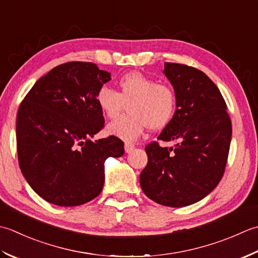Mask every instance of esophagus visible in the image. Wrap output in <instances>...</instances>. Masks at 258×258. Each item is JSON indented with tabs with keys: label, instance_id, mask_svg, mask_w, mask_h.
I'll use <instances>...</instances> for the list:
<instances>
[{
	"label": "esophagus",
	"instance_id": "esophagus-1",
	"mask_svg": "<svg viewBox=\"0 0 258 258\" xmlns=\"http://www.w3.org/2000/svg\"><path fill=\"white\" fill-rule=\"evenodd\" d=\"M135 149V145L134 144H129V143H125L124 144V151L127 152V154H129V152H131Z\"/></svg>",
	"mask_w": 258,
	"mask_h": 258
}]
</instances>
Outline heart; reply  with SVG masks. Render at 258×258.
<instances>
[{"mask_svg": "<svg viewBox=\"0 0 258 258\" xmlns=\"http://www.w3.org/2000/svg\"><path fill=\"white\" fill-rule=\"evenodd\" d=\"M118 92L108 86L98 89L96 101L106 117L113 119L127 106L128 112L107 127L109 135L134 141L147 128L159 130L171 121L177 109V97L167 83L156 82L141 72L125 73L118 80Z\"/></svg>", "mask_w": 258, "mask_h": 258, "instance_id": "b5f03b06", "label": "heart"}]
</instances>
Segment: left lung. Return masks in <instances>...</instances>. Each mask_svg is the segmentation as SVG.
I'll use <instances>...</instances> for the list:
<instances>
[{
  "label": "left lung",
  "instance_id": "8db88e82",
  "mask_svg": "<svg viewBox=\"0 0 258 258\" xmlns=\"http://www.w3.org/2000/svg\"><path fill=\"white\" fill-rule=\"evenodd\" d=\"M162 72L176 92L177 109L158 139L178 144L169 149L158 143L146 147L148 164L140 186L151 201L185 207L202 201L222 179L232 122L219 89L203 71L165 62Z\"/></svg>",
  "mask_w": 258,
  "mask_h": 258
}]
</instances>
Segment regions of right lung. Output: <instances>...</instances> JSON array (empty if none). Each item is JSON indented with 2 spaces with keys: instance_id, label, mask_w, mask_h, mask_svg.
<instances>
[{
  "instance_id": "1",
  "label": "right lung",
  "mask_w": 258,
  "mask_h": 258,
  "mask_svg": "<svg viewBox=\"0 0 258 258\" xmlns=\"http://www.w3.org/2000/svg\"><path fill=\"white\" fill-rule=\"evenodd\" d=\"M110 76L91 62H68L40 78L20 104L19 165L48 203L72 207L92 201L102 191L104 161L124 154L117 137L91 140L104 124L96 94Z\"/></svg>"
}]
</instances>
